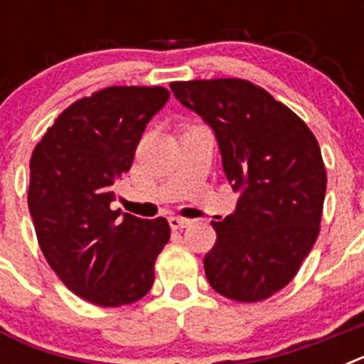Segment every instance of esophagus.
<instances>
[{
	"instance_id": "34e87169",
	"label": "esophagus",
	"mask_w": 364,
	"mask_h": 364,
	"mask_svg": "<svg viewBox=\"0 0 364 364\" xmlns=\"http://www.w3.org/2000/svg\"><path fill=\"white\" fill-rule=\"evenodd\" d=\"M191 224L189 218H182V217H169V226L171 230H182V228H188Z\"/></svg>"
}]
</instances>
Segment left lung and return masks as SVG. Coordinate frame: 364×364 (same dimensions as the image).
I'll return each instance as SVG.
<instances>
[{
  "instance_id": "1",
  "label": "left lung",
  "mask_w": 364,
  "mask_h": 364,
  "mask_svg": "<svg viewBox=\"0 0 364 364\" xmlns=\"http://www.w3.org/2000/svg\"><path fill=\"white\" fill-rule=\"evenodd\" d=\"M180 104L210 125L237 208L211 222L204 257L211 288L255 302L282 290L314 247L326 193L319 144L294 111L237 78L173 82Z\"/></svg>"
}]
</instances>
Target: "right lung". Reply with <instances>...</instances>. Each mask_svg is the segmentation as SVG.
I'll list each match as a JSON object with an SVG mask.
<instances>
[{
  "mask_svg": "<svg viewBox=\"0 0 364 364\" xmlns=\"http://www.w3.org/2000/svg\"><path fill=\"white\" fill-rule=\"evenodd\" d=\"M167 100L164 87H107L65 109L32 153L28 211L41 252L73 294L98 306L142 299L171 235L166 218L111 208Z\"/></svg>",
  "mask_w": 364,
  "mask_h": 364,
  "instance_id": "obj_1",
  "label": "right lung"
}]
</instances>
